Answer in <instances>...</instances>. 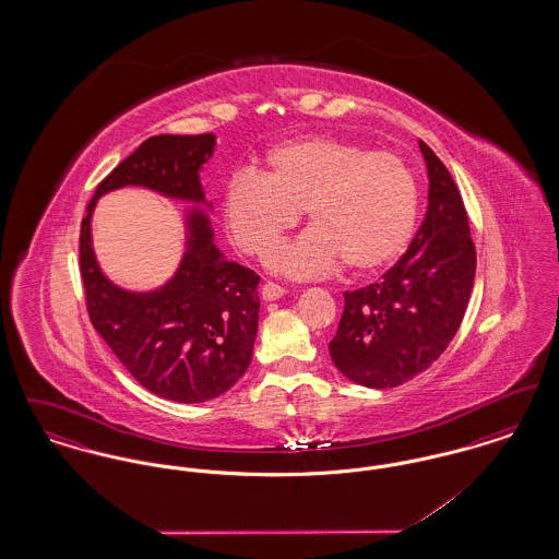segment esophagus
Masks as SVG:
<instances>
[{
  "instance_id": "esophagus-1",
  "label": "esophagus",
  "mask_w": 559,
  "mask_h": 559,
  "mask_svg": "<svg viewBox=\"0 0 559 559\" xmlns=\"http://www.w3.org/2000/svg\"><path fill=\"white\" fill-rule=\"evenodd\" d=\"M285 293H287L285 292V287H281V285H276V283H270V281H267L266 285L262 287V297H264L266 301L281 299Z\"/></svg>"
}]
</instances>
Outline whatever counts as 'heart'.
<instances>
[{
  "mask_svg": "<svg viewBox=\"0 0 559 559\" xmlns=\"http://www.w3.org/2000/svg\"><path fill=\"white\" fill-rule=\"evenodd\" d=\"M301 210L312 228L270 255L272 270L312 278L347 262L356 272H374L408 249L419 188L396 153L354 140L306 138L272 148L264 174L237 171L222 197L230 239L258 258L292 230Z\"/></svg>",
  "mask_w": 559,
  "mask_h": 559,
  "instance_id": "b5f03b06",
  "label": "heart"
}]
</instances>
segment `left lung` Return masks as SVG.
<instances>
[{"label":"left lung","instance_id":"obj_1","mask_svg":"<svg viewBox=\"0 0 559 559\" xmlns=\"http://www.w3.org/2000/svg\"><path fill=\"white\" fill-rule=\"evenodd\" d=\"M429 197L408 249L377 283L344 293L346 306L329 354L358 385L396 388L427 371L461 326L476 278V245L461 190L419 140Z\"/></svg>","mask_w":559,"mask_h":559}]
</instances>
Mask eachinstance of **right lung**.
<instances>
[{"instance_id":"1","label":"right lung","mask_w":559,"mask_h":559,"mask_svg":"<svg viewBox=\"0 0 559 559\" xmlns=\"http://www.w3.org/2000/svg\"><path fill=\"white\" fill-rule=\"evenodd\" d=\"M213 146V133L144 140L96 187L81 219V281L94 329L142 388L187 404L224 394L247 371L258 333L260 276L222 255L207 215L194 210L188 215L187 253L174 278L157 292H123L98 267L90 219L96 201L121 187L203 203L199 169Z\"/></svg>"}]
</instances>
